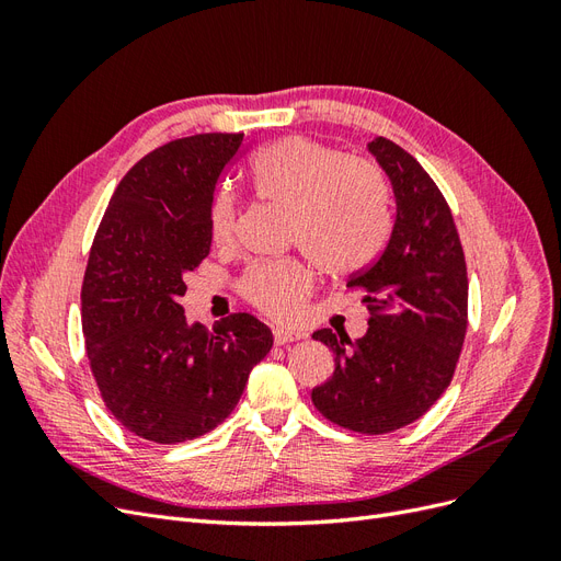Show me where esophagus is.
I'll use <instances>...</instances> for the list:
<instances>
[{
    "mask_svg": "<svg viewBox=\"0 0 561 561\" xmlns=\"http://www.w3.org/2000/svg\"><path fill=\"white\" fill-rule=\"evenodd\" d=\"M299 339H301V332H295V330H283V328H276V330H274V342H276L278 346L299 342Z\"/></svg>",
    "mask_w": 561,
    "mask_h": 561,
    "instance_id": "esophagus-1",
    "label": "esophagus"
}]
</instances>
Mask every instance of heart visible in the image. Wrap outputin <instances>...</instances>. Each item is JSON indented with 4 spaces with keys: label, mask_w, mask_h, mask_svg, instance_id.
<instances>
[{
    "label": "heart",
    "mask_w": 561,
    "mask_h": 561,
    "mask_svg": "<svg viewBox=\"0 0 561 561\" xmlns=\"http://www.w3.org/2000/svg\"><path fill=\"white\" fill-rule=\"evenodd\" d=\"M257 190L290 210V243L299 245L328 276H351L375 262L390 233V194L379 165L304 135L262 149L252 161ZM239 225V194L217 192L210 227L229 243ZM313 285L299 260L262 262L248 268L241 293L262 313L290 320Z\"/></svg>",
    "instance_id": "b5f03b06"
}]
</instances>
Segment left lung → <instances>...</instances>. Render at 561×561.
<instances>
[{
  "mask_svg": "<svg viewBox=\"0 0 561 561\" xmlns=\"http://www.w3.org/2000/svg\"><path fill=\"white\" fill-rule=\"evenodd\" d=\"M396 192V222L379 257L346 287L365 293L363 339L318 330L334 375L311 400L346 431L386 435L421 419L454 379L468 330V271L451 208L400 145L369 142Z\"/></svg>",
  "mask_w": 561,
  "mask_h": 561,
  "instance_id": "1",
  "label": "left lung"
}]
</instances>
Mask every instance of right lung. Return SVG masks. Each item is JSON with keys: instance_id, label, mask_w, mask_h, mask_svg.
Instances as JSON below:
<instances>
[{"instance_id": "1", "label": "right lung", "mask_w": 561, "mask_h": 561, "mask_svg": "<svg viewBox=\"0 0 561 561\" xmlns=\"http://www.w3.org/2000/svg\"><path fill=\"white\" fill-rule=\"evenodd\" d=\"M243 133H201L149 151L118 182L81 285V328L100 398L126 431L178 445L217 428L274 334L250 313L208 332L182 309L184 276L210 254L215 186Z\"/></svg>"}]
</instances>
